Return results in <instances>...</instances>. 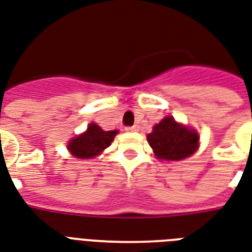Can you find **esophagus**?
I'll list each match as a JSON object with an SVG mask.
<instances>
[{
	"instance_id": "obj_1",
	"label": "esophagus",
	"mask_w": 252,
	"mask_h": 252,
	"mask_svg": "<svg viewBox=\"0 0 252 252\" xmlns=\"http://www.w3.org/2000/svg\"><path fill=\"white\" fill-rule=\"evenodd\" d=\"M139 129V126H126V130H128V132H136V130Z\"/></svg>"
}]
</instances>
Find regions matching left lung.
<instances>
[{"instance_id": "obj_1", "label": "left lung", "mask_w": 252, "mask_h": 252, "mask_svg": "<svg viewBox=\"0 0 252 252\" xmlns=\"http://www.w3.org/2000/svg\"><path fill=\"white\" fill-rule=\"evenodd\" d=\"M155 156L160 160L180 161L198 149L199 136L194 129L182 126L173 116H166L147 136Z\"/></svg>"}]
</instances>
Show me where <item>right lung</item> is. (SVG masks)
Here are the masks:
<instances>
[{"mask_svg": "<svg viewBox=\"0 0 252 252\" xmlns=\"http://www.w3.org/2000/svg\"><path fill=\"white\" fill-rule=\"evenodd\" d=\"M116 134L118 130H103L95 123H91L87 130L70 140L67 147L76 158H94L111 145Z\"/></svg>", "mask_w": 252, "mask_h": 252, "instance_id": "1", "label": "right lung"}]
</instances>
